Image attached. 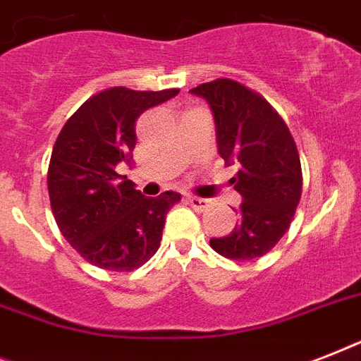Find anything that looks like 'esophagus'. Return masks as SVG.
Returning <instances> with one entry per match:
<instances>
[{"label": "esophagus", "mask_w": 361, "mask_h": 361, "mask_svg": "<svg viewBox=\"0 0 361 361\" xmlns=\"http://www.w3.org/2000/svg\"><path fill=\"white\" fill-rule=\"evenodd\" d=\"M187 200H189V204H191L192 208L195 209H200V212H202V209H206L209 206V200L208 198H200V197H189L187 198Z\"/></svg>", "instance_id": "obj_1"}]
</instances>
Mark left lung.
Instances as JSON below:
<instances>
[{
	"mask_svg": "<svg viewBox=\"0 0 361 361\" xmlns=\"http://www.w3.org/2000/svg\"><path fill=\"white\" fill-rule=\"evenodd\" d=\"M214 112L217 152L238 163L234 189L240 219L231 234L212 238L214 251L232 260L269 252L288 231L302 197V164L296 142L271 104L240 82L217 78L192 87Z\"/></svg>",
	"mask_w": 361,
	"mask_h": 361,
	"instance_id": "1",
	"label": "left lung"
}]
</instances>
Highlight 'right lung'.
<instances>
[{"label": "right lung", "mask_w": 361, "mask_h": 361, "mask_svg": "<svg viewBox=\"0 0 361 361\" xmlns=\"http://www.w3.org/2000/svg\"><path fill=\"white\" fill-rule=\"evenodd\" d=\"M178 93L110 87L87 99L58 135L48 166L54 219L73 249L93 266L130 271L161 245L164 217L181 195L144 197L127 176L118 174V166L133 159L142 112Z\"/></svg>", "instance_id": "1"}]
</instances>
